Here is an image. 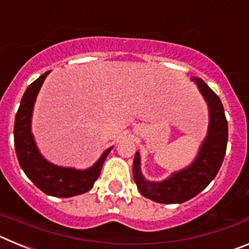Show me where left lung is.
<instances>
[{
	"label": "left lung",
	"mask_w": 249,
	"mask_h": 249,
	"mask_svg": "<svg viewBox=\"0 0 249 249\" xmlns=\"http://www.w3.org/2000/svg\"><path fill=\"white\" fill-rule=\"evenodd\" d=\"M210 108L208 135L199 153L188 168L175 173L162 182L146 181L141 173L140 153L133 160V178L144 197L158 203H183L211 183L223 162L228 141V123L221 100L201 78H193Z\"/></svg>",
	"instance_id": "obj_1"
}]
</instances>
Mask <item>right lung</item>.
<instances>
[{"mask_svg": "<svg viewBox=\"0 0 249 249\" xmlns=\"http://www.w3.org/2000/svg\"><path fill=\"white\" fill-rule=\"evenodd\" d=\"M48 73L50 71L31 83L22 97L13 128L15 148L19 166L36 187L48 196L67 198L72 196L82 195L91 190L100 176L103 162L111 152V148L101 156L97 163L86 171L57 167L47 162L41 156L35 144L34 137L31 135V116L37 93Z\"/></svg>", "mask_w": 249, "mask_h": 249, "instance_id": "right-lung-1", "label": "right lung"}]
</instances>
